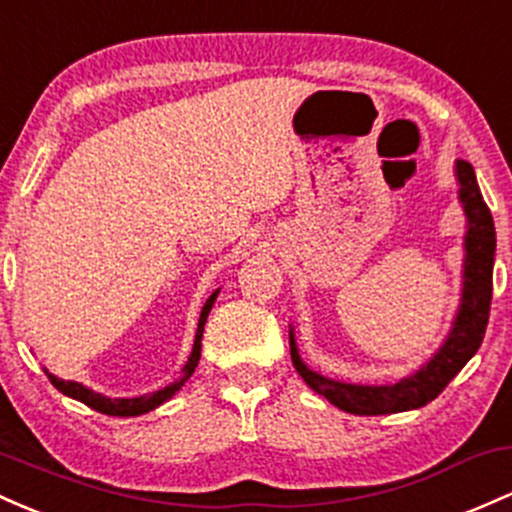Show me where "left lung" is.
<instances>
[{"label":"left lung","mask_w":512,"mask_h":512,"mask_svg":"<svg viewBox=\"0 0 512 512\" xmlns=\"http://www.w3.org/2000/svg\"><path fill=\"white\" fill-rule=\"evenodd\" d=\"M454 177L459 184V204L466 216L464 233V262H462V299L457 316L452 320L447 338L440 350L413 374L403 376L396 384H350L323 376L308 367L299 355L294 328L289 325L291 362L301 379L320 396L328 398L340 411L355 415H386L413 411L428 406L432 398L440 396L445 386L454 379L466 362L476 355L484 342L491 311L493 294V260H496V228L488 211L474 167L469 162H454Z\"/></svg>","instance_id":"left-lung-1"}]
</instances>
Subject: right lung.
Returning <instances> with one entry per match:
<instances>
[{"instance_id": "add662e5", "label": "right lung", "mask_w": 512, "mask_h": 512, "mask_svg": "<svg viewBox=\"0 0 512 512\" xmlns=\"http://www.w3.org/2000/svg\"><path fill=\"white\" fill-rule=\"evenodd\" d=\"M218 294H221V289L213 291L209 299H206L204 308H201L199 328H196L192 355H189L187 364H184L182 376H179L177 381H172L170 386H165V389H160V391H155V393H145V396H136V398H111V396H104V393H97V391L87 389V386L80 384V381L58 379V376L50 374L48 369H46L50 384H53L60 393H65V396L75 398V401H82L84 406L94 408V411L106 413V415H119V418H133V415H143V413L155 411L157 406H162V403H165V401H170L174 393H177L184 384H187L189 376L194 374L196 364H199V357H201V335H204L206 318H209V313H211L213 303H216V299H218Z\"/></svg>"}]
</instances>
